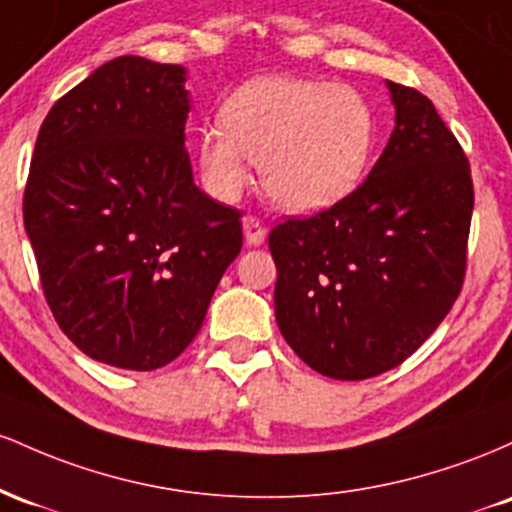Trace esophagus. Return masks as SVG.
<instances>
[{
    "label": "esophagus",
    "mask_w": 512,
    "mask_h": 512,
    "mask_svg": "<svg viewBox=\"0 0 512 512\" xmlns=\"http://www.w3.org/2000/svg\"><path fill=\"white\" fill-rule=\"evenodd\" d=\"M243 233H245V243L248 245H262L264 236H267V228H264V223L257 219V216H245Z\"/></svg>",
    "instance_id": "34e87169"
}]
</instances>
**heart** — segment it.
Instances as JSON below:
<instances>
[{
	"label": "heart",
	"instance_id": "heart-1",
	"mask_svg": "<svg viewBox=\"0 0 512 512\" xmlns=\"http://www.w3.org/2000/svg\"><path fill=\"white\" fill-rule=\"evenodd\" d=\"M221 127L199 132L197 156L216 197L233 199L260 163L264 192L281 209L310 214L337 204L366 173L375 139L361 93L325 81L262 76L226 98Z\"/></svg>",
	"mask_w": 512,
	"mask_h": 512
}]
</instances>
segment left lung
I'll return each instance as SVG.
<instances>
[{
  "mask_svg": "<svg viewBox=\"0 0 512 512\" xmlns=\"http://www.w3.org/2000/svg\"><path fill=\"white\" fill-rule=\"evenodd\" d=\"M395 129L351 195L269 233L276 325L334 380L399 366L462 291L474 209L469 161L416 88L387 81Z\"/></svg>",
  "mask_w": 512,
  "mask_h": 512,
  "instance_id": "obj_1",
  "label": "left lung"
}]
</instances>
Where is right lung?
<instances>
[{
  "label": "right lung",
  "instance_id": "right-lung-1",
  "mask_svg": "<svg viewBox=\"0 0 512 512\" xmlns=\"http://www.w3.org/2000/svg\"><path fill=\"white\" fill-rule=\"evenodd\" d=\"M182 84L180 64L98 67L50 108L23 192L57 325L115 368L178 358L243 248V214L192 182Z\"/></svg>",
  "mask_w": 512,
  "mask_h": 512
}]
</instances>
